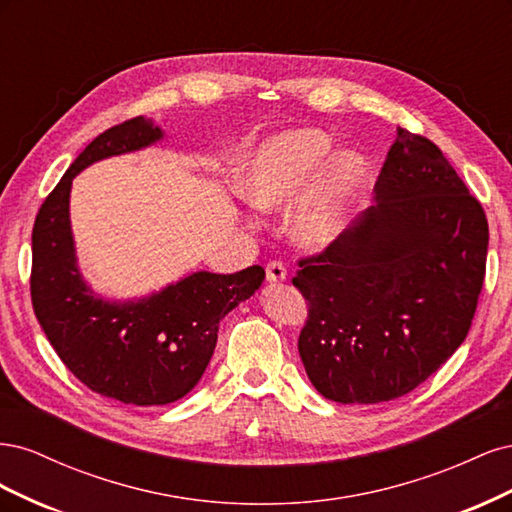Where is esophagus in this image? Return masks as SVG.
<instances>
[{
    "label": "esophagus",
    "mask_w": 512,
    "mask_h": 512,
    "mask_svg": "<svg viewBox=\"0 0 512 512\" xmlns=\"http://www.w3.org/2000/svg\"><path fill=\"white\" fill-rule=\"evenodd\" d=\"M286 277H288V271H286V267L282 265L280 260L269 262V265H267V280L271 284H282Z\"/></svg>",
    "instance_id": "obj_1"
}]
</instances>
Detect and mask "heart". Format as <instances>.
<instances>
[{
	"label": "heart",
	"mask_w": 512,
	"mask_h": 512,
	"mask_svg": "<svg viewBox=\"0 0 512 512\" xmlns=\"http://www.w3.org/2000/svg\"><path fill=\"white\" fill-rule=\"evenodd\" d=\"M333 138L318 128L286 130L247 153L239 190L247 203L277 211L301 203L292 215V239L309 252H322L342 235L350 209L367 181L359 151L333 152Z\"/></svg>",
	"instance_id": "heart-1"
}]
</instances>
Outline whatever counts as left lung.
<instances>
[{"instance_id":"1","label":"left lung","mask_w":512,"mask_h":512,"mask_svg":"<svg viewBox=\"0 0 512 512\" xmlns=\"http://www.w3.org/2000/svg\"><path fill=\"white\" fill-rule=\"evenodd\" d=\"M371 205L292 277L299 354L339 404L410 393L463 344L485 280V211L429 138L397 128Z\"/></svg>"}]
</instances>
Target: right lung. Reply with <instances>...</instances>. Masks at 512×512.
Wrapping results in <instances>:
<instances>
[{
	"label": "right lung",
	"instance_id": "add662e5",
	"mask_svg": "<svg viewBox=\"0 0 512 512\" xmlns=\"http://www.w3.org/2000/svg\"><path fill=\"white\" fill-rule=\"evenodd\" d=\"M164 138L147 117L102 132L42 203L32 232V303L59 359L91 391L132 406H164L203 378L220 320L265 280L254 265L220 275L196 271L143 299L111 301L83 280L70 226L72 179L104 158Z\"/></svg>",
	"mask_w": 512,
	"mask_h": 512
}]
</instances>
